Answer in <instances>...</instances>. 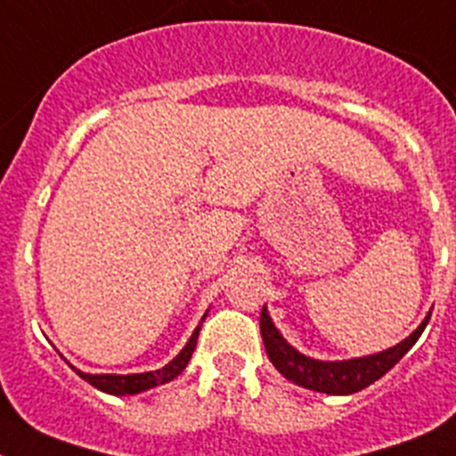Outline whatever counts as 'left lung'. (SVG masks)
I'll return each instance as SVG.
<instances>
[{
  "label": "left lung",
  "mask_w": 456,
  "mask_h": 456,
  "mask_svg": "<svg viewBox=\"0 0 456 456\" xmlns=\"http://www.w3.org/2000/svg\"><path fill=\"white\" fill-rule=\"evenodd\" d=\"M429 314H432V310L420 322L419 329L410 338L403 339L401 344L385 348V351L371 353V355L351 357V360H335V362H330V360H314V357L304 355L292 344H288V339L279 333V329L272 322L265 305L261 310V335L270 362L274 364L276 371L286 378V380L295 382V385L304 387V389L319 391V394L348 395L373 385L389 369H394L395 362L420 338V333H423L429 322Z\"/></svg>",
  "instance_id": "obj_1"
}]
</instances>
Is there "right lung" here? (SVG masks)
<instances>
[{"instance_id": "right-lung-1", "label": "right lung", "mask_w": 456, "mask_h": 456, "mask_svg": "<svg viewBox=\"0 0 456 456\" xmlns=\"http://www.w3.org/2000/svg\"><path fill=\"white\" fill-rule=\"evenodd\" d=\"M207 313H204V317H207ZM204 317H202V322H204ZM202 322H200L198 329L193 330V335H191L189 342L184 344V348H182V351L177 353V355L173 357L168 364H166V367L157 369V371L127 373V376H123V373H85V371H80V369H76L74 364H69V367L74 369V371L78 373L83 380H87L89 385L96 387L99 391H105V394H112V395L142 394V391L152 389V387H159V385H166V382H170V380H175V378L184 371L186 364H189V360H191V355H193V351H195V344H198V335H200V329H202Z\"/></svg>"}]
</instances>
